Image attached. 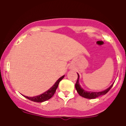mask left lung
Masks as SVG:
<instances>
[{"instance_id":"1","label":"left lung","mask_w":126,"mask_h":126,"mask_svg":"<svg viewBox=\"0 0 126 126\" xmlns=\"http://www.w3.org/2000/svg\"><path fill=\"white\" fill-rule=\"evenodd\" d=\"M78 74V79L77 80V82H76V84H75V87H76V90L79 94L81 96L84 98H87V99H95L97 98V97L101 96V95H105L107 92L109 91L110 90L111 88L112 87L113 84H112L110 87L108 88V89H106L105 91H103L101 92H88V91H86L84 90L81 87L80 85L79 84V75Z\"/></svg>"}]
</instances>
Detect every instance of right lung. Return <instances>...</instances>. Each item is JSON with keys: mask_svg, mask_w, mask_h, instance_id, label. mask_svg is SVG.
<instances>
[{"mask_svg": "<svg viewBox=\"0 0 126 126\" xmlns=\"http://www.w3.org/2000/svg\"><path fill=\"white\" fill-rule=\"evenodd\" d=\"M64 77V76H63L62 77L59 78L57 81L55 82V84L52 86V87L50 89H49V90H47V91H46L44 93L42 94L38 95V96H33V97H29V96H26L23 95L26 98L28 99L30 101L35 102H42L47 101L49 99L51 98L52 96H53V95L55 94L56 90L57 88H58L59 82L63 79Z\"/></svg>", "mask_w": 126, "mask_h": 126, "instance_id": "obj_1", "label": "right lung"}]
</instances>
